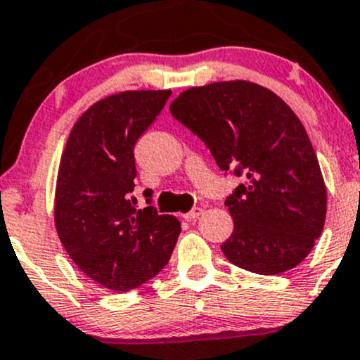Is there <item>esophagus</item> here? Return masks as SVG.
<instances>
[{
  "label": "esophagus",
  "instance_id": "34e87169",
  "mask_svg": "<svg viewBox=\"0 0 360 360\" xmlns=\"http://www.w3.org/2000/svg\"><path fill=\"white\" fill-rule=\"evenodd\" d=\"M202 213H205V210H202V207H194V210H191L188 213H185L184 218H185V220L192 221V220H195V218L201 217Z\"/></svg>",
  "mask_w": 360,
  "mask_h": 360
}]
</instances>
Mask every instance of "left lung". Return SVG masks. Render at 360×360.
Instances as JSON below:
<instances>
[{
    "label": "left lung",
    "instance_id": "obj_1",
    "mask_svg": "<svg viewBox=\"0 0 360 360\" xmlns=\"http://www.w3.org/2000/svg\"><path fill=\"white\" fill-rule=\"evenodd\" d=\"M169 110L225 175L243 179L225 199L234 218L221 244L227 260L262 276L305 260L324 229L326 187L309 135L284 100L250 81H221L188 88Z\"/></svg>",
    "mask_w": 360,
    "mask_h": 360
}]
</instances>
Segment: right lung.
<instances>
[{
  "label": "right lung",
  "instance_id": "add662e5",
  "mask_svg": "<svg viewBox=\"0 0 360 360\" xmlns=\"http://www.w3.org/2000/svg\"><path fill=\"white\" fill-rule=\"evenodd\" d=\"M169 90L123 91L77 120L60 159L55 225L81 272L112 291H131L168 263L180 221L154 206L136 210L135 146ZM147 205L153 191H143Z\"/></svg>",
  "mask_w": 360,
  "mask_h": 360
}]
</instances>
